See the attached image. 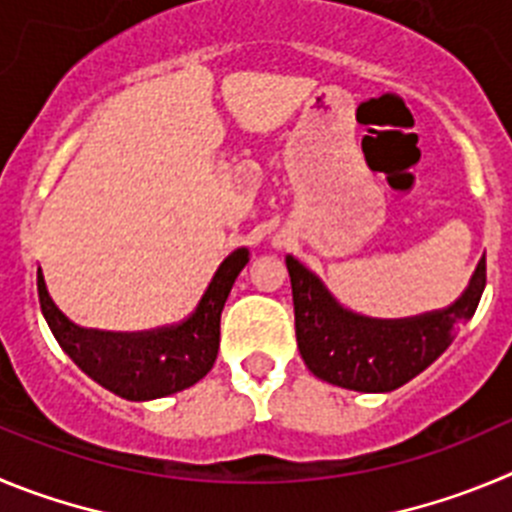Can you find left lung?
Returning <instances> with one entry per match:
<instances>
[{
	"instance_id": "1",
	"label": "left lung",
	"mask_w": 512,
	"mask_h": 512,
	"mask_svg": "<svg viewBox=\"0 0 512 512\" xmlns=\"http://www.w3.org/2000/svg\"><path fill=\"white\" fill-rule=\"evenodd\" d=\"M293 288L296 339L308 370L359 393H388L426 370L449 347L457 326L474 316L487 283L485 257L449 308L411 319H367L331 298L311 270L285 257Z\"/></svg>"
}]
</instances>
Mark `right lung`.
Instances as JSON below:
<instances>
[{"instance_id": "right-lung-1", "label": "right lung", "mask_w": 512, "mask_h": 512, "mask_svg": "<svg viewBox=\"0 0 512 512\" xmlns=\"http://www.w3.org/2000/svg\"><path fill=\"white\" fill-rule=\"evenodd\" d=\"M247 262L250 252H232L219 265L191 319L178 326L137 334L81 329L55 306L45 278L38 280L40 308L63 352L101 388L127 400L163 398L196 385L214 367L222 308Z\"/></svg>"}]
</instances>
